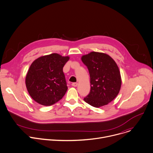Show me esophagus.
Instances as JSON below:
<instances>
[{"instance_id":"34e87169","label":"esophagus","mask_w":153,"mask_h":153,"mask_svg":"<svg viewBox=\"0 0 153 153\" xmlns=\"http://www.w3.org/2000/svg\"><path fill=\"white\" fill-rule=\"evenodd\" d=\"M72 86H74V87H76V86H78V83H77V82H73V83L72 84Z\"/></svg>"}]
</instances>
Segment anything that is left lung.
Segmentation results:
<instances>
[{
  "label": "left lung",
  "instance_id": "8db88e82",
  "mask_svg": "<svg viewBox=\"0 0 153 153\" xmlns=\"http://www.w3.org/2000/svg\"><path fill=\"white\" fill-rule=\"evenodd\" d=\"M89 71L91 91L84 98L89 105L99 108L108 105L119 93L122 79L118 67L107 54L92 52L81 57Z\"/></svg>",
  "mask_w": 153,
  "mask_h": 153
}]
</instances>
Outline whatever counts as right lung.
Wrapping results in <instances>:
<instances>
[{"mask_svg": "<svg viewBox=\"0 0 153 153\" xmlns=\"http://www.w3.org/2000/svg\"><path fill=\"white\" fill-rule=\"evenodd\" d=\"M69 56L52 53L39 57L31 64L25 84L31 97L40 105L51 106L65 95L67 86L63 67Z\"/></svg>", "mask_w": 153, "mask_h": 153, "instance_id": "right-lung-1", "label": "right lung"}]
</instances>
